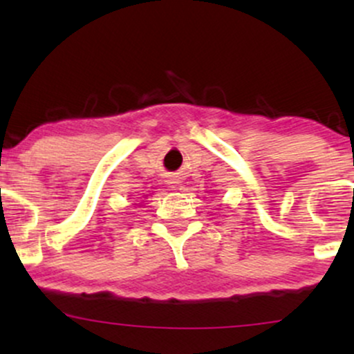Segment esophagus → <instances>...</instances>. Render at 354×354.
<instances>
[{
    "instance_id": "1",
    "label": "esophagus",
    "mask_w": 354,
    "mask_h": 354,
    "mask_svg": "<svg viewBox=\"0 0 354 354\" xmlns=\"http://www.w3.org/2000/svg\"><path fill=\"white\" fill-rule=\"evenodd\" d=\"M180 178H178V176H173V178H169V180H168V185L169 186H171V188H176V186H180Z\"/></svg>"
}]
</instances>
